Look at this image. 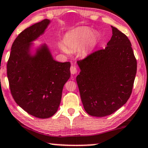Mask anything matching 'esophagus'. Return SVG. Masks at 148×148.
Instances as JSON below:
<instances>
[{"label": "esophagus", "instance_id": "34e87169", "mask_svg": "<svg viewBox=\"0 0 148 148\" xmlns=\"http://www.w3.org/2000/svg\"><path fill=\"white\" fill-rule=\"evenodd\" d=\"M70 72L72 74H76V72H77V69H76L75 66H73V65H72V66L70 67Z\"/></svg>", "mask_w": 148, "mask_h": 148}]
</instances>
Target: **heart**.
I'll return each instance as SVG.
<instances>
[{
    "label": "heart",
    "mask_w": 148,
    "mask_h": 148,
    "mask_svg": "<svg viewBox=\"0 0 148 148\" xmlns=\"http://www.w3.org/2000/svg\"><path fill=\"white\" fill-rule=\"evenodd\" d=\"M97 41L96 35L92 33V30L87 27H79L71 31L65 35L64 38L65 45H59L63 52L68 53L69 50H76L84 45V47L90 49L96 46Z\"/></svg>",
    "instance_id": "1"
}]
</instances>
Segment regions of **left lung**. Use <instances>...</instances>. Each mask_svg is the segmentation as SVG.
<instances>
[{
    "label": "left lung",
    "mask_w": 148,
    "mask_h": 148,
    "mask_svg": "<svg viewBox=\"0 0 148 148\" xmlns=\"http://www.w3.org/2000/svg\"><path fill=\"white\" fill-rule=\"evenodd\" d=\"M111 27L113 35L104 49L77 61L80 98L86 112L95 117L111 115L126 103L136 73L131 43L126 35Z\"/></svg>",
    "instance_id": "1"
}]
</instances>
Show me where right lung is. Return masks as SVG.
Returning a JSON list of instances; mask_svg holds the SVG:
<instances>
[{
    "mask_svg": "<svg viewBox=\"0 0 148 148\" xmlns=\"http://www.w3.org/2000/svg\"><path fill=\"white\" fill-rule=\"evenodd\" d=\"M45 19L22 31L13 43L7 74L13 98L30 115L48 118L57 111L65 83L70 76V63L56 61L46 45L32 57L29 42L44 32Z\"/></svg>",
    "mask_w": 148,
    "mask_h": 148,
    "instance_id": "obj_1",
    "label": "right lung"
}]
</instances>
